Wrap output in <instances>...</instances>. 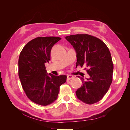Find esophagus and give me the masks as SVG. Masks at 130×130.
Wrapping results in <instances>:
<instances>
[{"mask_svg": "<svg viewBox=\"0 0 130 130\" xmlns=\"http://www.w3.org/2000/svg\"><path fill=\"white\" fill-rule=\"evenodd\" d=\"M74 78L73 76H72V75H68L67 76V81L70 80L72 79V78Z\"/></svg>", "mask_w": 130, "mask_h": 130, "instance_id": "esophagus-1", "label": "esophagus"}]
</instances>
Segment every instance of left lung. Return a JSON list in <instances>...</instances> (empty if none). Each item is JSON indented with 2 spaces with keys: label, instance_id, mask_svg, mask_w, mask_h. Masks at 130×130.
Here are the masks:
<instances>
[{
  "label": "left lung",
  "instance_id": "obj_1",
  "mask_svg": "<svg viewBox=\"0 0 130 130\" xmlns=\"http://www.w3.org/2000/svg\"><path fill=\"white\" fill-rule=\"evenodd\" d=\"M65 38L76 52V67L86 66L90 76L87 80L78 76L82 85L76 95L86 104L96 103L104 96L112 84L114 67L111 53L103 41L92 35L76 34Z\"/></svg>",
  "mask_w": 130,
  "mask_h": 130
}]
</instances>
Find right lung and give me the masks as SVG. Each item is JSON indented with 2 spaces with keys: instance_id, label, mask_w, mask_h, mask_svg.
I'll return each instance as SVG.
<instances>
[{
  "instance_id": "obj_1",
  "label": "right lung",
  "mask_w": 130,
  "mask_h": 130,
  "mask_svg": "<svg viewBox=\"0 0 130 130\" xmlns=\"http://www.w3.org/2000/svg\"><path fill=\"white\" fill-rule=\"evenodd\" d=\"M58 37H39L25 45L18 59V76L27 98L46 106L56 100L60 87L66 81L64 75L48 74L45 63L50 60V51L60 41Z\"/></svg>"
}]
</instances>
